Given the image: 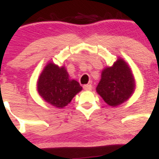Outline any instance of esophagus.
<instances>
[{"instance_id": "34e87169", "label": "esophagus", "mask_w": 159, "mask_h": 159, "mask_svg": "<svg viewBox=\"0 0 159 159\" xmlns=\"http://www.w3.org/2000/svg\"><path fill=\"white\" fill-rule=\"evenodd\" d=\"M83 89H85V90H91V89H92V85H85L83 86Z\"/></svg>"}]
</instances>
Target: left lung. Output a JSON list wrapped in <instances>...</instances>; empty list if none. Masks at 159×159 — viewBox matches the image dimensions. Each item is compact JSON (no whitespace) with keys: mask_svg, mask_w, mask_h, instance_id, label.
Instances as JSON below:
<instances>
[{"mask_svg":"<svg viewBox=\"0 0 159 159\" xmlns=\"http://www.w3.org/2000/svg\"><path fill=\"white\" fill-rule=\"evenodd\" d=\"M135 89V81L130 68L121 58L102 72L96 90L106 104L115 107L125 102Z\"/></svg>","mask_w":159,"mask_h":159,"instance_id":"1","label":"left lung"}]
</instances>
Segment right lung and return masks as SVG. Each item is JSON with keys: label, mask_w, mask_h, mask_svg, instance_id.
Segmentation results:
<instances>
[{"label": "right lung", "mask_w": 159, "mask_h": 159, "mask_svg": "<svg viewBox=\"0 0 159 159\" xmlns=\"http://www.w3.org/2000/svg\"><path fill=\"white\" fill-rule=\"evenodd\" d=\"M69 77L64 66L48 63L38 78V93L49 104L56 108H63L82 89L78 81Z\"/></svg>", "instance_id": "1"}]
</instances>
